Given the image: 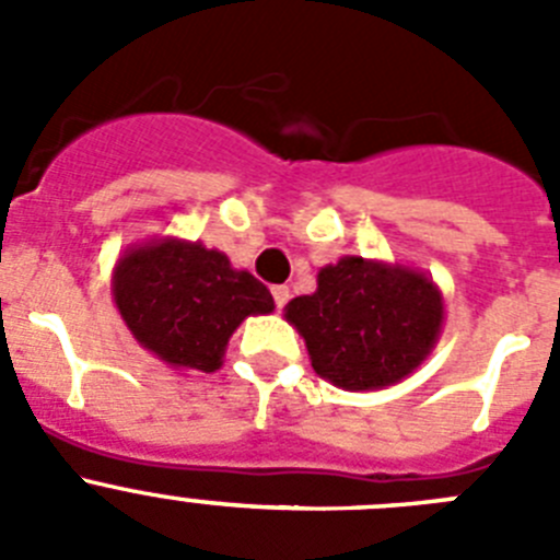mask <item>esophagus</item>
I'll return each instance as SVG.
<instances>
[{"mask_svg":"<svg viewBox=\"0 0 560 560\" xmlns=\"http://www.w3.org/2000/svg\"><path fill=\"white\" fill-rule=\"evenodd\" d=\"M271 296H275L277 308H283V305L289 303V296H291L289 285H275V289H271Z\"/></svg>","mask_w":560,"mask_h":560,"instance_id":"1","label":"esophagus"}]
</instances>
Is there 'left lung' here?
Wrapping results in <instances>:
<instances>
[{"mask_svg":"<svg viewBox=\"0 0 560 560\" xmlns=\"http://www.w3.org/2000/svg\"><path fill=\"white\" fill-rule=\"evenodd\" d=\"M285 319L305 339L316 375L345 389H381L434 348L443 300L427 275L341 257L319 271L314 294L291 300Z\"/></svg>","mask_w":560,"mask_h":560,"instance_id":"1","label":"left lung"}]
</instances>
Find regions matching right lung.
<instances>
[{
  "label": "right lung",
  "instance_id": "1",
  "mask_svg": "<svg viewBox=\"0 0 560 560\" xmlns=\"http://www.w3.org/2000/svg\"><path fill=\"white\" fill-rule=\"evenodd\" d=\"M114 303L142 348L173 368H221L232 330L275 308L269 289L226 255L185 241L131 249L114 269Z\"/></svg>",
  "mask_w": 560,
  "mask_h": 560
}]
</instances>
